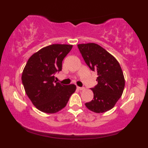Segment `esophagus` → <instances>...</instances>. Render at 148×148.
Segmentation results:
<instances>
[{
  "label": "esophagus",
  "mask_w": 148,
  "mask_h": 148,
  "mask_svg": "<svg viewBox=\"0 0 148 148\" xmlns=\"http://www.w3.org/2000/svg\"><path fill=\"white\" fill-rule=\"evenodd\" d=\"M77 88L79 90H85V88H82V87H77Z\"/></svg>",
  "instance_id": "obj_1"
}]
</instances>
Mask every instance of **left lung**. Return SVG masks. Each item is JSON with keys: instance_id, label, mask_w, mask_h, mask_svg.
<instances>
[{"instance_id": "left-lung-1", "label": "left lung", "mask_w": 148, "mask_h": 148, "mask_svg": "<svg viewBox=\"0 0 148 148\" xmlns=\"http://www.w3.org/2000/svg\"><path fill=\"white\" fill-rule=\"evenodd\" d=\"M77 46L86 63L98 73V84L91 89L94 99L85 105L92 112H106L123 94L125 82L122 69L116 58L98 44H81Z\"/></svg>"}]
</instances>
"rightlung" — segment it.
<instances>
[{"label":"right lung","mask_w":148,"mask_h":148,"mask_svg":"<svg viewBox=\"0 0 148 148\" xmlns=\"http://www.w3.org/2000/svg\"><path fill=\"white\" fill-rule=\"evenodd\" d=\"M73 45L52 44L30 56L23 69L22 84L26 94L36 108L53 114L66 106L76 86L60 84L54 75L62 70V62Z\"/></svg>","instance_id":"1"}]
</instances>
